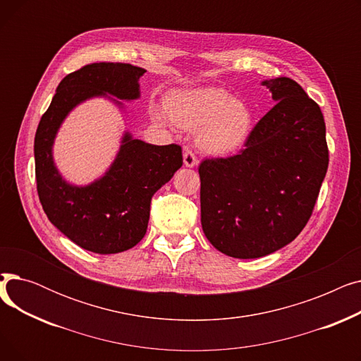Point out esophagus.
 Masks as SVG:
<instances>
[{
    "label": "esophagus",
    "mask_w": 361,
    "mask_h": 361,
    "mask_svg": "<svg viewBox=\"0 0 361 361\" xmlns=\"http://www.w3.org/2000/svg\"><path fill=\"white\" fill-rule=\"evenodd\" d=\"M183 161H184V165H185L187 168H193V166H196V165L199 164V161L196 159L195 154H193V152H192L190 149H185V150H184Z\"/></svg>",
    "instance_id": "esophagus-1"
}]
</instances>
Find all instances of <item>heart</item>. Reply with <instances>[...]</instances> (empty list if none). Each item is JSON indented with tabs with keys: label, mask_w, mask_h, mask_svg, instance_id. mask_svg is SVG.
<instances>
[{
	"label": "heart",
	"mask_w": 361,
	"mask_h": 361,
	"mask_svg": "<svg viewBox=\"0 0 361 361\" xmlns=\"http://www.w3.org/2000/svg\"><path fill=\"white\" fill-rule=\"evenodd\" d=\"M165 104L166 109L150 108L152 121L161 127L196 130L195 143L206 155H230L250 136L252 108L224 87L178 89L168 94Z\"/></svg>",
	"instance_id": "b5f03b06"
}]
</instances>
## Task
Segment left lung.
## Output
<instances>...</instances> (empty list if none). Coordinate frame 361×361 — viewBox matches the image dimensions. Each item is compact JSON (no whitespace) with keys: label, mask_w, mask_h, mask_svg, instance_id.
Returning <instances> with one entry per match:
<instances>
[{"label":"left lung","mask_w":361,"mask_h":361,"mask_svg":"<svg viewBox=\"0 0 361 361\" xmlns=\"http://www.w3.org/2000/svg\"><path fill=\"white\" fill-rule=\"evenodd\" d=\"M260 85L276 104L245 147L199 166L203 233L216 250L235 259L268 256L301 233L329 162L319 105L288 78Z\"/></svg>","instance_id":"obj_1"}]
</instances>
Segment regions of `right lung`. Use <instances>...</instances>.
<instances>
[{
    "mask_svg": "<svg viewBox=\"0 0 361 361\" xmlns=\"http://www.w3.org/2000/svg\"><path fill=\"white\" fill-rule=\"evenodd\" d=\"M145 73L120 63H94L70 73L36 130L35 171L44 211L56 230L92 253L126 252L145 237L150 199L181 168V147L150 145L126 130L105 173L82 185L67 181L56 168L54 143L68 114L89 99H108L127 114L124 102L140 98Z\"/></svg>",
    "mask_w": 361,
    "mask_h": 361,
    "instance_id": "add662e5",
    "label": "right lung"
}]
</instances>
